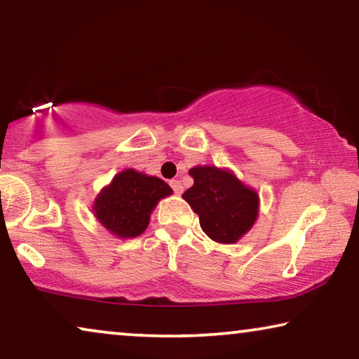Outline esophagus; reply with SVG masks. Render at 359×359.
I'll use <instances>...</instances> for the list:
<instances>
[{
  "mask_svg": "<svg viewBox=\"0 0 359 359\" xmlns=\"http://www.w3.org/2000/svg\"><path fill=\"white\" fill-rule=\"evenodd\" d=\"M170 186L173 188L175 194H181V192H183V184H181V181H178V180H171Z\"/></svg>",
  "mask_w": 359,
  "mask_h": 359,
  "instance_id": "1",
  "label": "esophagus"
}]
</instances>
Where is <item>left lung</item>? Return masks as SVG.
Listing matches in <instances>:
<instances>
[{
    "mask_svg": "<svg viewBox=\"0 0 359 359\" xmlns=\"http://www.w3.org/2000/svg\"><path fill=\"white\" fill-rule=\"evenodd\" d=\"M194 184L183 199L199 215L201 228L210 240L233 244L251 230L259 214V196L241 183L230 170L194 167Z\"/></svg>",
    "mask_w": 359,
    "mask_h": 359,
    "instance_id": "left-lung-1",
    "label": "left lung"
}]
</instances>
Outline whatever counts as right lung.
I'll return each mask as SVG.
<instances>
[{"label": "right lung", "mask_w": 359, "mask_h": 359, "mask_svg": "<svg viewBox=\"0 0 359 359\" xmlns=\"http://www.w3.org/2000/svg\"><path fill=\"white\" fill-rule=\"evenodd\" d=\"M173 189L157 176L133 168L118 173L93 202V214L118 238H136L149 226L150 214Z\"/></svg>", "instance_id": "obj_1"}]
</instances>
